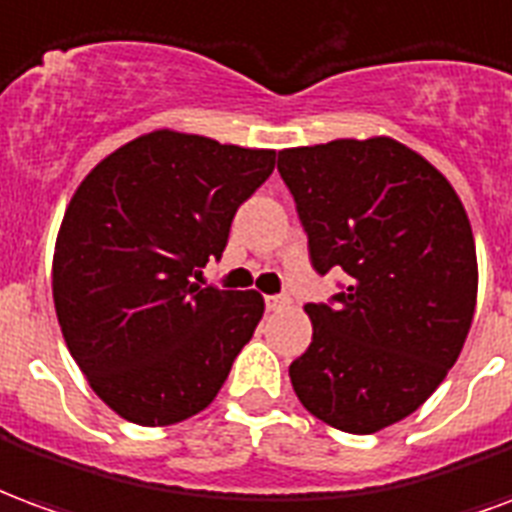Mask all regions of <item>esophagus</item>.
<instances>
[{
	"label": "esophagus",
	"mask_w": 512,
	"mask_h": 512,
	"mask_svg": "<svg viewBox=\"0 0 512 512\" xmlns=\"http://www.w3.org/2000/svg\"><path fill=\"white\" fill-rule=\"evenodd\" d=\"M289 305H292V297H286V294H270L267 297V311H283Z\"/></svg>",
	"instance_id": "34e87169"
}]
</instances>
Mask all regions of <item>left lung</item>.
<instances>
[{
	"instance_id": "left-lung-1",
	"label": "left lung",
	"mask_w": 512,
	"mask_h": 512,
	"mask_svg": "<svg viewBox=\"0 0 512 512\" xmlns=\"http://www.w3.org/2000/svg\"><path fill=\"white\" fill-rule=\"evenodd\" d=\"M316 272L341 267L333 305H305L308 352L289 365L300 404L346 434H376L431 398L477 305L472 226L453 185L390 136L278 152Z\"/></svg>"
}]
</instances>
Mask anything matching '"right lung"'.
<instances>
[{
  "instance_id": "1",
  "label": "right lung",
  "mask_w": 512,
  "mask_h": 512,
  "mask_svg": "<svg viewBox=\"0 0 512 512\" xmlns=\"http://www.w3.org/2000/svg\"><path fill=\"white\" fill-rule=\"evenodd\" d=\"M275 149L152 130L114 149L67 204L54 308L89 387L130 423L158 428L215 401L264 313L259 292L190 281L226 248Z\"/></svg>"
}]
</instances>
